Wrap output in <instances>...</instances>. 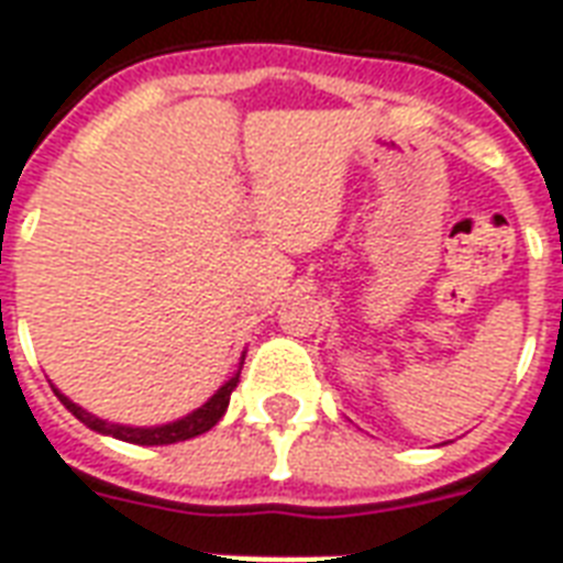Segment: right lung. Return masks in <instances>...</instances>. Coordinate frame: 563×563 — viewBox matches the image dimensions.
<instances>
[{"label": "right lung", "mask_w": 563, "mask_h": 563, "mask_svg": "<svg viewBox=\"0 0 563 563\" xmlns=\"http://www.w3.org/2000/svg\"><path fill=\"white\" fill-rule=\"evenodd\" d=\"M239 376L241 369L235 376L229 378L227 385L220 387L214 397L208 399L206 406H199L197 411H190L187 418L181 420H173V423H164V427H122V423H107V420L95 418L89 415L86 409H80L77 402H70L65 394H59L56 387H53V394L62 399V406L74 415L77 420H82L89 430L95 432H103V435H112V439H122V441H131V444H176V441H187V439H197L202 432H208L214 423H218L223 415H227V406H229V397H232V390L239 385Z\"/></svg>", "instance_id": "right-lung-1"}]
</instances>
